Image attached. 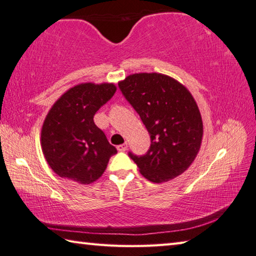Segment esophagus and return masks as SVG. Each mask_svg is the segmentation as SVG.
Segmentation results:
<instances>
[{
	"instance_id": "obj_1",
	"label": "esophagus",
	"mask_w": 256,
	"mask_h": 256,
	"mask_svg": "<svg viewBox=\"0 0 256 256\" xmlns=\"http://www.w3.org/2000/svg\"><path fill=\"white\" fill-rule=\"evenodd\" d=\"M128 149V144H120V146H118V150L120 151V152H124L125 150Z\"/></svg>"
}]
</instances>
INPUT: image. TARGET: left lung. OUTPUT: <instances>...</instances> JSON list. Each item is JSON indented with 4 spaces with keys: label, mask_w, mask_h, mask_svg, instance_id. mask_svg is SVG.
<instances>
[{
    "label": "left lung",
    "mask_w": 256,
    "mask_h": 256,
    "mask_svg": "<svg viewBox=\"0 0 256 256\" xmlns=\"http://www.w3.org/2000/svg\"><path fill=\"white\" fill-rule=\"evenodd\" d=\"M118 88L140 115L151 138L144 156L128 152L138 170L154 183H164L188 170L200 150L203 124L190 92L160 73H136Z\"/></svg>",
    "instance_id": "obj_1"
}]
</instances>
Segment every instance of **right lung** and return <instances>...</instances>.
<instances>
[{
    "label": "right lung",
    "mask_w": 256,
    "mask_h": 256,
    "mask_svg": "<svg viewBox=\"0 0 256 256\" xmlns=\"http://www.w3.org/2000/svg\"><path fill=\"white\" fill-rule=\"evenodd\" d=\"M112 84H81L62 94L42 128V149L47 162L62 178L90 184L105 172L118 154L94 116L114 96Z\"/></svg>",
    "instance_id": "right-lung-1"
}]
</instances>
